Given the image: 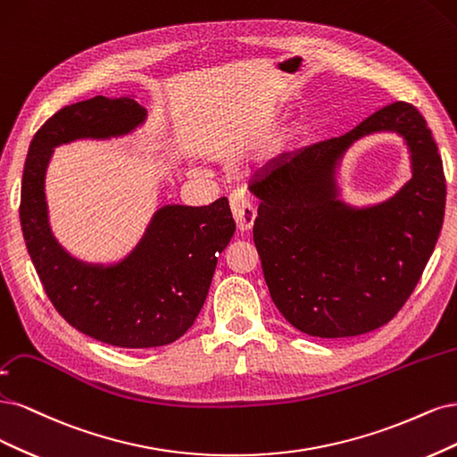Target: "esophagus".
Returning a JSON list of instances; mask_svg holds the SVG:
<instances>
[{"label":"esophagus","mask_w":457,"mask_h":457,"mask_svg":"<svg viewBox=\"0 0 457 457\" xmlns=\"http://www.w3.org/2000/svg\"><path fill=\"white\" fill-rule=\"evenodd\" d=\"M229 207L239 231L253 229L254 220H256V209L253 207V203L246 199L245 194H241V191H233L229 195Z\"/></svg>","instance_id":"1"}]
</instances>
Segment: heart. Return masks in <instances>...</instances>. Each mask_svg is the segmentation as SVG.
<instances>
[{"label":"heart","mask_w":457,"mask_h":457,"mask_svg":"<svg viewBox=\"0 0 457 457\" xmlns=\"http://www.w3.org/2000/svg\"><path fill=\"white\" fill-rule=\"evenodd\" d=\"M277 117H278V112H271V113L268 115V120H266V123H263V132H266V130H270V129L273 127V123L277 121Z\"/></svg>","instance_id":"obj_1"}]
</instances>
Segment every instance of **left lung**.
<instances>
[{
	"label": "left lung",
	"mask_w": 457,
	"mask_h": 457,
	"mask_svg": "<svg viewBox=\"0 0 457 457\" xmlns=\"http://www.w3.org/2000/svg\"><path fill=\"white\" fill-rule=\"evenodd\" d=\"M376 131L407 144L412 179L389 200L355 208L337 170L350 145ZM250 191L260 201L254 245L271 300L294 328L315 337L376 330L399 313L443 229V159L423 115L395 102L344 137L283 155Z\"/></svg>",
	"instance_id": "8db88e82"
}]
</instances>
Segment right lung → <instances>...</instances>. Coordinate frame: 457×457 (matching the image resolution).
Here are the masks:
<instances>
[{"instance_id":"right-lung-1","label":"right lung","mask_w":457,"mask_h":457,"mask_svg":"<svg viewBox=\"0 0 457 457\" xmlns=\"http://www.w3.org/2000/svg\"><path fill=\"white\" fill-rule=\"evenodd\" d=\"M148 112L135 96H95L56 112L30 144L22 174L21 226L39 281L70 325L115 347L179 340L207 300L218 254L235 233L226 197L207 207L165 204L137 246L113 263L71 256L49 224L46 174L54 148L135 132Z\"/></svg>"}]
</instances>
